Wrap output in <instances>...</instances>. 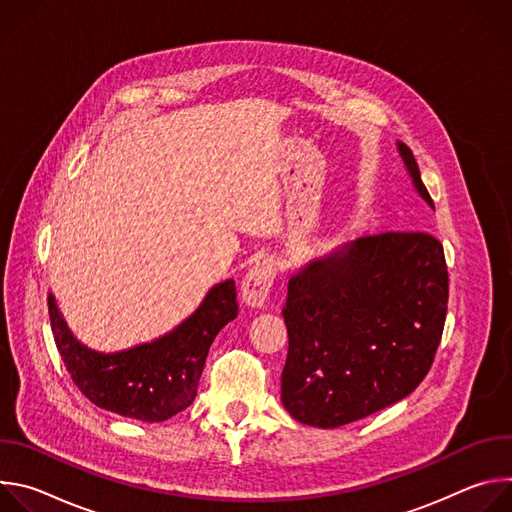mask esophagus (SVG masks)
I'll return each instance as SVG.
<instances>
[{
  "instance_id": "34e87169",
  "label": "esophagus",
  "mask_w": 512,
  "mask_h": 512,
  "mask_svg": "<svg viewBox=\"0 0 512 512\" xmlns=\"http://www.w3.org/2000/svg\"><path fill=\"white\" fill-rule=\"evenodd\" d=\"M275 279V265L269 259L255 263L243 279L241 296L249 308H263Z\"/></svg>"
}]
</instances>
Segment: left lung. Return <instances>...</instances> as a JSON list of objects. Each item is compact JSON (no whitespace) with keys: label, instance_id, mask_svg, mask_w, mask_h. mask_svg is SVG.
<instances>
[{"label":"left lung","instance_id":"8db88e82","mask_svg":"<svg viewBox=\"0 0 512 512\" xmlns=\"http://www.w3.org/2000/svg\"><path fill=\"white\" fill-rule=\"evenodd\" d=\"M399 156L433 208L411 150ZM448 312L444 247L427 233H381L314 257L289 277L281 403L300 423L340 427L417 389Z\"/></svg>","mask_w":512,"mask_h":512}]
</instances>
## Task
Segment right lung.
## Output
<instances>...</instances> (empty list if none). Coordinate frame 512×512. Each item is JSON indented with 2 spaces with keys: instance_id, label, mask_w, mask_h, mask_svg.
<instances>
[{
  "instance_id": "add662e5",
  "label": "right lung",
  "mask_w": 512,
  "mask_h": 512,
  "mask_svg": "<svg viewBox=\"0 0 512 512\" xmlns=\"http://www.w3.org/2000/svg\"><path fill=\"white\" fill-rule=\"evenodd\" d=\"M237 312V287L227 279L212 285L202 304L168 334L127 350L97 352L75 338L48 294L54 342L70 379L97 407L148 423L192 405L208 348Z\"/></svg>"
}]
</instances>
